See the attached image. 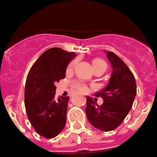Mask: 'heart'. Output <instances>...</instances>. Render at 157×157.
Wrapping results in <instances>:
<instances>
[{
  "label": "heart",
  "instance_id": "b5f03b06",
  "mask_svg": "<svg viewBox=\"0 0 157 157\" xmlns=\"http://www.w3.org/2000/svg\"><path fill=\"white\" fill-rule=\"evenodd\" d=\"M76 63H77V60L74 59V60H72L70 63L68 64L67 67V71H72V70H74V67H75ZM93 67L94 68H98V67H103L106 70V63L105 62L104 60L101 59H96L94 60L93 61ZM74 87H75V89H77V90H80L81 92H85L87 91V86L84 84V83H81V82H74Z\"/></svg>",
  "mask_w": 157,
  "mask_h": 157
}]
</instances>
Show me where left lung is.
<instances>
[{"mask_svg":"<svg viewBox=\"0 0 157 157\" xmlns=\"http://www.w3.org/2000/svg\"><path fill=\"white\" fill-rule=\"evenodd\" d=\"M106 53L112 74L107 87L95 94L103 98L104 103L98 106L91 98L87 97L85 112L91 125L109 132L119 126L131 110L136 94V83L131 70L118 56L109 51Z\"/></svg>","mask_w":157,"mask_h":157,"instance_id":"8db88e82","label":"left lung"}]
</instances>
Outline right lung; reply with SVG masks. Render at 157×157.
I'll return each instance as SVG.
<instances>
[{
    "label": "right lung",
    "mask_w": 157,
    "mask_h": 157,
    "mask_svg": "<svg viewBox=\"0 0 157 157\" xmlns=\"http://www.w3.org/2000/svg\"><path fill=\"white\" fill-rule=\"evenodd\" d=\"M60 48L44 52L31 68L25 83V105L29 121L45 138L56 137L67 121L69 97L55 99L56 82L65 77L69 63L76 56Z\"/></svg>",
    "instance_id": "right-lung-1"
}]
</instances>
